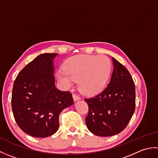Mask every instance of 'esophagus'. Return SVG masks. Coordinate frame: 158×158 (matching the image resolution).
Returning <instances> with one entry per match:
<instances>
[{
  "label": "esophagus",
  "mask_w": 158,
  "mask_h": 158,
  "mask_svg": "<svg viewBox=\"0 0 158 158\" xmlns=\"http://www.w3.org/2000/svg\"><path fill=\"white\" fill-rule=\"evenodd\" d=\"M73 97L74 101H77V100H78L80 99V97L78 95L75 94H74L73 95Z\"/></svg>",
  "instance_id": "1"
}]
</instances>
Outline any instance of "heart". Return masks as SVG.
I'll list each match as a JSON object with an SVG mask.
<instances>
[{"mask_svg":"<svg viewBox=\"0 0 158 158\" xmlns=\"http://www.w3.org/2000/svg\"><path fill=\"white\" fill-rule=\"evenodd\" d=\"M111 62L105 56H77L67 60L64 70L57 73V78L70 88L79 81V88L86 95H94L105 88L109 79Z\"/></svg>","mask_w":158,"mask_h":158,"instance_id":"heart-1","label":"heart"}]
</instances>
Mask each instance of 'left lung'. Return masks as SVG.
Segmentation results:
<instances>
[{"instance_id":"obj_1","label":"left lung","mask_w":158,"mask_h":158,"mask_svg":"<svg viewBox=\"0 0 158 158\" xmlns=\"http://www.w3.org/2000/svg\"><path fill=\"white\" fill-rule=\"evenodd\" d=\"M113 70L110 81L99 94L85 98L89 106L85 123L99 136H110L127 126L135 110V85L124 66L113 58Z\"/></svg>"}]
</instances>
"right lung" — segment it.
I'll return each mask as SVG.
<instances>
[{"label": "right lung", "instance_id": "add662e5", "mask_svg": "<svg viewBox=\"0 0 158 158\" xmlns=\"http://www.w3.org/2000/svg\"><path fill=\"white\" fill-rule=\"evenodd\" d=\"M57 53H43L20 71L13 83L11 106L16 123L33 137L56 132L62 110L72 105V94L55 86L53 60Z\"/></svg>", "mask_w": 158, "mask_h": 158}]
</instances>
